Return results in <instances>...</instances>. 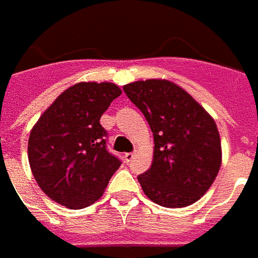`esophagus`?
<instances>
[{
  "label": "esophagus",
  "mask_w": 258,
  "mask_h": 258,
  "mask_svg": "<svg viewBox=\"0 0 258 258\" xmlns=\"http://www.w3.org/2000/svg\"><path fill=\"white\" fill-rule=\"evenodd\" d=\"M123 157H125V161L126 162H131L133 160V158H135V153H126V154L123 155Z\"/></svg>",
  "instance_id": "1"
}]
</instances>
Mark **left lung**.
I'll return each instance as SVG.
<instances>
[{
    "label": "left lung",
    "mask_w": 258,
    "mask_h": 258,
    "mask_svg": "<svg viewBox=\"0 0 258 258\" xmlns=\"http://www.w3.org/2000/svg\"><path fill=\"white\" fill-rule=\"evenodd\" d=\"M123 91L143 112L154 138L151 167L138 176L144 195L168 208L196 203L213 184L222 162L213 116L167 79L132 82Z\"/></svg>",
    "instance_id": "left-lung-1"
}]
</instances>
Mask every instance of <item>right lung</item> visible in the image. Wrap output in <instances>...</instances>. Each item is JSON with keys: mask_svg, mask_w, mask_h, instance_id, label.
<instances>
[{"mask_svg": "<svg viewBox=\"0 0 258 258\" xmlns=\"http://www.w3.org/2000/svg\"><path fill=\"white\" fill-rule=\"evenodd\" d=\"M120 94L109 82H80L62 91L33 126L29 164L51 200L79 210L103 196L120 161L107 151L100 118Z\"/></svg>", "mask_w": 258, "mask_h": 258, "instance_id": "right-lung-1", "label": "right lung"}]
</instances>
